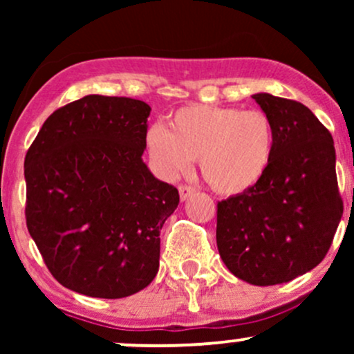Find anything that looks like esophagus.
Instances as JSON below:
<instances>
[{"mask_svg":"<svg viewBox=\"0 0 354 354\" xmlns=\"http://www.w3.org/2000/svg\"><path fill=\"white\" fill-rule=\"evenodd\" d=\"M178 191H180L181 201H186L189 196H193V194L196 193V189H194L193 186H186V185H181L180 188H178Z\"/></svg>","mask_w":354,"mask_h":354,"instance_id":"esophagus-1","label":"esophagus"}]
</instances>
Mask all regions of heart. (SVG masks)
Instances as JSON below:
<instances>
[{"label": "heart", "mask_w": 354, "mask_h": 354, "mask_svg": "<svg viewBox=\"0 0 354 354\" xmlns=\"http://www.w3.org/2000/svg\"><path fill=\"white\" fill-rule=\"evenodd\" d=\"M145 148L165 178L188 173L198 158L203 180L223 196L254 188L270 168L274 153V126L259 109L216 104H188L165 124H151Z\"/></svg>", "instance_id": "b5f03b06"}]
</instances>
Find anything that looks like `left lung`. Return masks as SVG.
Wrapping results in <instances>:
<instances>
[{
  "instance_id": "8db88e82",
  "label": "left lung",
  "mask_w": 354,
  "mask_h": 354,
  "mask_svg": "<svg viewBox=\"0 0 354 354\" xmlns=\"http://www.w3.org/2000/svg\"><path fill=\"white\" fill-rule=\"evenodd\" d=\"M274 126L270 168L254 188L218 203L216 245L226 268L256 286L318 266L343 216L331 133L298 101L256 93Z\"/></svg>"
}]
</instances>
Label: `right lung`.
<instances>
[{
	"mask_svg": "<svg viewBox=\"0 0 354 354\" xmlns=\"http://www.w3.org/2000/svg\"><path fill=\"white\" fill-rule=\"evenodd\" d=\"M151 108L88 95L56 109L24 158L26 226L50 273L91 298L153 281L160 231L180 203L143 161Z\"/></svg>",
	"mask_w": 354,
	"mask_h": 354,
	"instance_id": "1",
	"label": "right lung"
}]
</instances>
